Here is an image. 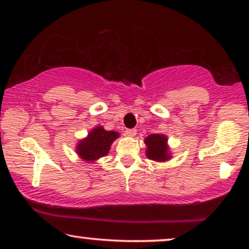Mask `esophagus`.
Returning <instances> with one entry per match:
<instances>
[{
	"label": "esophagus",
	"instance_id": "34e87169",
	"mask_svg": "<svg viewBox=\"0 0 249 249\" xmlns=\"http://www.w3.org/2000/svg\"><path fill=\"white\" fill-rule=\"evenodd\" d=\"M125 135L129 136V138H134V136L136 135V129H135V128L126 129V131H125Z\"/></svg>",
	"mask_w": 249,
	"mask_h": 249
}]
</instances>
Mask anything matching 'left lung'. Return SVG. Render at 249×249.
<instances>
[{
    "instance_id": "8db88e82",
    "label": "left lung",
    "mask_w": 249,
    "mask_h": 249,
    "mask_svg": "<svg viewBox=\"0 0 249 249\" xmlns=\"http://www.w3.org/2000/svg\"><path fill=\"white\" fill-rule=\"evenodd\" d=\"M167 136L163 134H151L145 138L144 143L148 146L145 155L149 159L163 162L170 159L169 148L167 145Z\"/></svg>"
}]
</instances>
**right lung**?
Returning a JSON list of instances; mask_svg holds the SVG:
<instances>
[{
    "label": "right lung",
    "mask_w": 249,
    "mask_h": 249,
    "mask_svg": "<svg viewBox=\"0 0 249 249\" xmlns=\"http://www.w3.org/2000/svg\"><path fill=\"white\" fill-rule=\"evenodd\" d=\"M117 138H120V133L106 131L103 126H97L76 144L75 151L83 160L96 161L108 155L111 143Z\"/></svg>",
    "instance_id": "1"
}]
</instances>
